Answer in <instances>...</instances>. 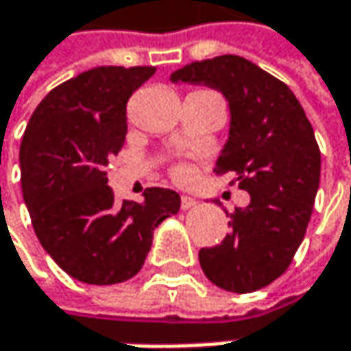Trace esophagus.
I'll use <instances>...</instances> for the list:
<instances>
[{
    "label": "esophagus",
    "instance_id": "esophagus-1",
    "mask_svg": "<svg viewBox=\"0 0 351 351\" xmlns=\"http://www.w3.org/2000/svg\"><path fill=\"white\" fill-rule=\"evenodd\" d=\"M195 205H197V202H195L193 197H189V195H184V197H182V209H184V211L193 209Z\"/></svg>",
    "mask_w": 351,
    "mask_h": 351
}]
</instances>
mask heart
Here are the masks:
<instances>
[{"mask_svg": "<svg viewBox=\"0 0 351 351\" xmlns=\"http://www.w3.org/2000/svg\"><path fill=\"white\" fill-rule=\"evenodd\" d=\"M185 173H187L185 169H178V171H176V176H178V178H185Z\"/></svg>", "mask_w": 351, "mask_h": 351, "instance_id": "b5f03b06", "label": "heart"}]
</instances>
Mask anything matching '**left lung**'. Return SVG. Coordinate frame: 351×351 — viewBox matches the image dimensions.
<instances>
[{
    "instance_id": "left-lung-1",
    "label": "left lung",
    "mask_w": 351,
    "mask_h": 351,
    "mask_svg": "<svg viewBox=\"0 0 351 351\" xmlns=\"http://www.w3.org/2000/svg\"><path fill=\"white\" fill-rule=\"evenodd\" d=\"M176 84L219 90L229 104V136L215 164L251 195L231 215L223 243L199 251L205 276L247 294L276 280L298 251L320 185V149L298 98L282 80L237 55L185 64Z\"/></svg>"
}]
</instances>
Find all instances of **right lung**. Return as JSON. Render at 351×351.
<instances>
[{
    "mask_svg": "<svg viewBox=\"0 0 351 351\" xmlns=\"http://www.w3.org/2000/svg\"><path fill=\"white\" fill-rule=\"evenodd\" d=\"M154 66H97L53 88L19 149L35 235L66 274L86 285L136 276L156 227L180 211V193L149 187L144 202H114L104 167L126 140V102Z\"/></svg>",
    "mask_w": 351,
    "mask_h": 351,
    "instance_id": "add662e5",
    "label": "right lung"
}]
</instances>
